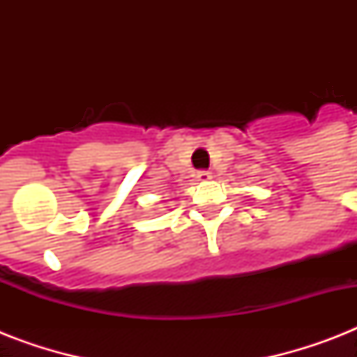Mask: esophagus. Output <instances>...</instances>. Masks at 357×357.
<instances>
[{"label": "esophagus", "mask_w": 357, "mask_h": 357, "mask_svg": "<svg viewBox=\"0 0 357 357\" xmlns=\"http://www.w3.org/2000/svg\"><path fill=\"white\" fill-rule=\"evenodd\" d=\"M211 170H198L196 172V178H198V181H207V179H211Z\"/></svg>", "instance_id": "34e87169"}]
</instances>
